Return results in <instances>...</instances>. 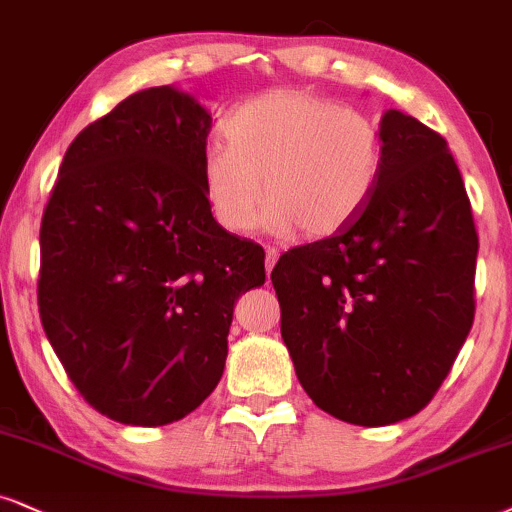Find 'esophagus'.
<instances>
[{"label":"esophagus","mask_w":512,"mask_h":512,"mask_svg":"<svg viewBox=\"0 0 512 512\" xmlns=\"http://www.w3.org/2000/svg\"><path fill=\"white\" fill-rule=\"evenodd\" d=\"M277 256H280V254H277V249H273V246H268V249H266V273L268 275L273 273V268H275V263H277Z\"/></svg>","instance_id":"34e87169"}]
</instances>
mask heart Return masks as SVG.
I'll return each mask as SVG.
<instances>
[{"label": "heart", "instance_id": "b5f03b06", "mask_svg": "<svg viewBox=\"0 0 512 512\" xmlns=\"http://www.w3.org/2000/svg\"><path fill=\"white\" fill-rule=\"evenodd\" d=\"M225 144L201 161V185L225 230L296 227L330 237L368 206L382 175V132L368 113L306 90H275L227 116Z\"/></svg>", "mask_w": 512, "mask_h": 512}]
</instances>
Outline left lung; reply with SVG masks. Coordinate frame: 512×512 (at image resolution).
I'll use <instances>...</instances> for the list:
<instances>
[{
    "mask_svg": "<svg viewBox=\"0 0 512 512\" xmlns=\"http://www.w3.org/2000/svg\"><path fill=\"white\" fill-rule=\"evenodd\" d=\"M368 206L270 273L282 339L318 408L351 425L420 413L475 320L477 232L449 144L389 109Z\"/></svg>",
    "mask_w": 512,
    "mask_h": 512,
    "instance_id": "obj_1",
    "label": "left lung"
}]
</instances>
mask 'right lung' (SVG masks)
Instances as JSON below:
<instances>
[{"instance_id":"add662e5","label":"right lung","mask_w":512,"mask_h":512,"mask_svg":"<svg viewBox=\"0 0 512 512\" xmlns=\"http://www.w3.org/2000/svg\"><path fill=\"white\" fill-rule=\"evenodd\" d=\"M211 113L173 85L130 94L71 142L40 227L42 327L94 410L182 420L220 382L235 301L266 282L256 242L201 185Z\"/></svg>"}]
</instances>
